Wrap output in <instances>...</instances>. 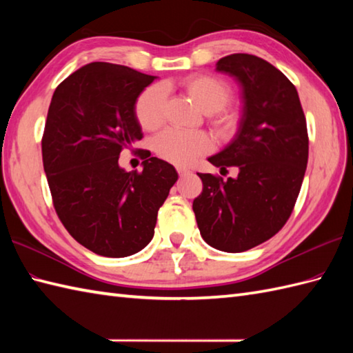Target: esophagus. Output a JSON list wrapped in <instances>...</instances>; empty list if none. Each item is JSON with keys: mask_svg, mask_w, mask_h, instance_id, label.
Instances as JSON below:
<instances>
[{"mask_svg": "<svg viewBox=\"0 0 353 353\" xmlns=\"http://www.w3.org/2000/svg\"><path fill=\"white\" fill-rule=\"evenodd\" d=\"M177 172H179V176H186V174H191V171H190L188 168H182V167H179V168H177Z\"/></svg>", "mask_w": 353, "mask_h": 353, "instance_id": "34e87169", "label": "esophagus"}]
</instances>
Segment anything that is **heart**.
Here are the masks:
<instances>
[{"label": "heart", "instance_id": "1", "mask_svg": "<svg viewBox=\"0 0 353 353\" xmlns=\"http://www.w3.org/2000/svg\"><path fill=\"white\" fill-rule=\"evenodd\" d=\"M182 88L197 106L209 114L214 129L221 137L234 133L239 123L235 110L224 106L232 99V89L223 79L211 74H194L182 81ZM167 91L153 85L142 91L134 103V115L144 130L159 129L165 118ZM212 142L203 132H179L168 129L154 139V152L174 165H190L197 156L208 153Z\"/></svg>", "mask_w": 353, "mask_h": 353}]
</instances>
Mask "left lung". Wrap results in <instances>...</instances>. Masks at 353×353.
Listing matches in <instances>:
<instances>
[{"mask_svg": "<svg viewBox=\"0 0 353 353\" xmlns=\"http://www.w3.org/2000/svg\"><path fill=\"white\" fill-rule=\"evenodd\" d=\"M216 71L243 89V115L234 139L209 162L236 177L197 172L203 191L192 201L200 235L216 250L239 253L279 232L294 209L308 163V130L296 86L272 63L236 52Z\"/></svg>", "mask_w": 353, "mask_h": 353, "instance_id": "8db88e82", "label": "left lung"}]
</instances>
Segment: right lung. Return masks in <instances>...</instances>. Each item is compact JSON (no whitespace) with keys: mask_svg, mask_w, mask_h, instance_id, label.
Returning a JSON list of instances; mask_svg holds the SVG:
<instances>
[{"mask_svg":"<svg viewBox=\"0 0 353 353\" xmlns=\"http://www.w3.org/2000/svg\"><path fill=\"white\" fill-rule=\"evenodd\" d=\"M154 79L92 62L66 77L50 103L42 161L52 205L70 235L101 256L144 249L177 181L174 167L157 157L145 156L141 172L118 163L123 150L142 139L134 103Z\"/></svg>","mask_w":353,"mask_h":353,"instance_id":"obj_1","label":"right lung"}]
</instances>
